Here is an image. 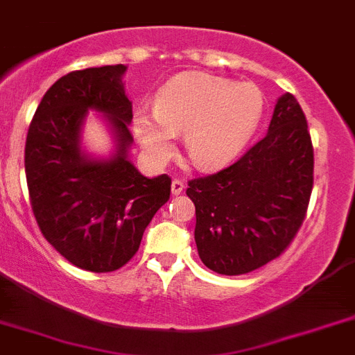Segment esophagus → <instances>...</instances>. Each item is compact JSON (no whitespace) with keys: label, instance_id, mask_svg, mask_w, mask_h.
Masks as SVG:
<instances>
[{"label":"esophagus","instance_id":"obj_1","mask_svg":"<svg viewBox=\"0 0 355 355\" xmlns=\"http://www.w3.org/2000/svg\"><path fill=\"white\" fill-rule=\"evenodd\" d=\"M171 190H172V193H174V195H180L181 191L184 190V183L181 180H174V181H172Z\"/></svg>","mask_w":355,"mask_h":355}]
</instances>
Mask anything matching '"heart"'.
I'll return each mask as SVG.
<instances>
[{
  "instance_id": "b5f03b06",
  "label": "heart",
  "mask_w": 355,
  "mask_h": 355,
  "mask_svg": "<svg viewBox=\"0 0 355 355\" xmlns=\"http://www.w3.org/2000/svg\"><path fill=\"white\" fill-rule=\"evenodd\" d=\"M262 110L264 95L255 84L187 71L158 89L155 109L133 110L132 126L151 160H168L175 133L184 132V148L193 164L220 167L252 139Z\"/></svg>"
}]
</instances>
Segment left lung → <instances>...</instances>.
I'll use <instances>...</instances> for the list:
<instances>
[{
    "mask_svg": "<svg viewBox=\"0 0 355 355\" xmlns=\"http://www.w3.org/2000/svg\"><path fill=\"white\" fill-rule=\"evenodd\" d=\"M313 188V146L294 95L279 96L268 133L239 160L188 181L206 268L236 276L279 257L301 229Z\"/></svg>",
    "mask_w": 355,
    "mask_h": 355,
    "instance_id": "obj_1",
    "label": "left lung"
}]
</instances>
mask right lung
<instances>
[{
  "instance_id": "1",
  "label": "right lung",
  "mask_w": 355,
  "mask_h": 355,
  "mask_svg": "<svg viewBox=\"0 0 355 355\" xmlns=\"http://www.w3.org/2000/svg\"><path fill=\"white\" fill-rule=\"evenodd\" d=\"M125 64L70 71L38 103L26 137L29 200L44 237L68 262L110 272L137 253L142 234L171 197V178H144L126 158L133 142L132 102L123 87ZM87 108L106 114L119 141L109 161L80 151Z\"/></svg>"
}]
</instances>
